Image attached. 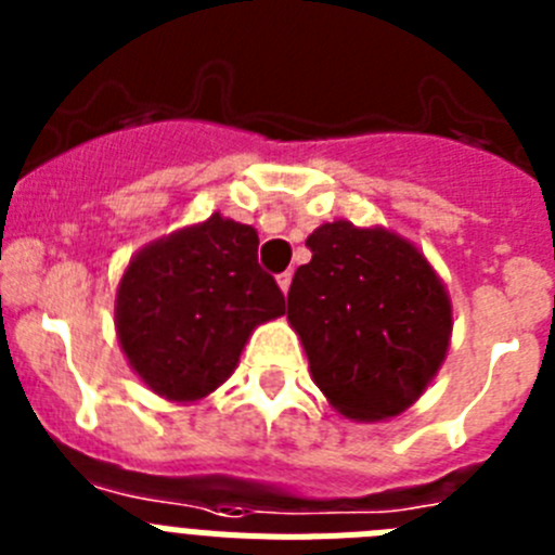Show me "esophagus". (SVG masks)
<instances>
[{
    "mask_svg": "<svg viewBox=\"0 0 555 555\" xmlns=\"http://www.w3.org/2000/svg\"><path fill=\"white\" fill-rule=\"evenodd\" d=\"M278 286H281L283 294H288V288H292V272L278 274Z\"/></svg>",
    "mask_w": 555,
    "mask_h": 555,
    "instance_id": "34e87169",
    "label": "esophagus"
}]
</instances>
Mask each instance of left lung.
I'll list each match as a JSON object with an SVG mask.
<instances>
[{
	"instance_id": "8db88e82",
	"label": "left lung",
	"mask_w": 555,
	"mask_h": 555,
	"mask_svg": "<svg viewBox=\"0 0 555 555\" xmlns=\"http://www.w3.org/2000/svg\"><path fill=\"white\" fill-rule=\"evenodd\" d=\"M288 325L313 384L352 423L400 416L448 356L453 302L423 249L380 224L325 222L306 238Z\"/></svg>"
}]
</instances>
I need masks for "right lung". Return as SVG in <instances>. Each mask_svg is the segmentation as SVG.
Listing matches in <instances>:
<instances>
[{
    "label": "right lung",
    "mask_w": 555,
    "mask_h": 555,
    "mask_svg": "<svg viewBox=\"0 0 555 555\" xmlns=\"http://www.w3.org/2000/svg\"><path fill=\"white\" fill-rule=\"evenodd\" d=\"M286 313L258 267V230L210 214L144 244L116 288V336L141 384L197 403L233 375L258 325Z\"/></svg>",
    "instance_id": "add662e5"
}]
</instances>
